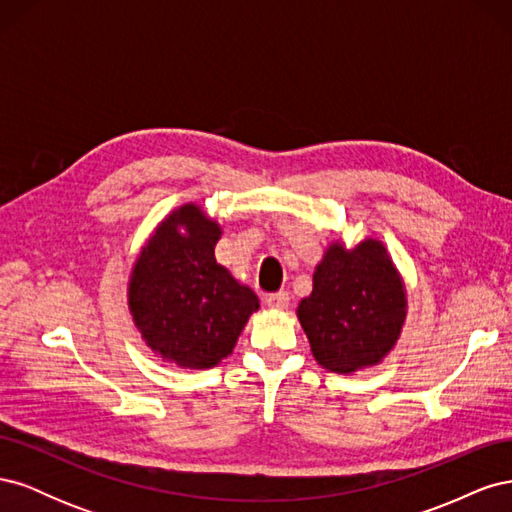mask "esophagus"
Here are the masks:
<instances>
[{
	"label": "esophagus",
	"mask_w": 512,
	"mask_h": 512,
	"mask_svg": "<svg viewBox=\"0 0 512 512\" xmlns=\"http://www.w3.org/2000/svg\"><path fill=\"white\" fill-rule=\"evenodd\" d=\"M265 303L273 309H286L290 303V297H288V292H273V294H267Z\"/></svg>",
	"instance_id": "esophagus-1"
}]
</instances>
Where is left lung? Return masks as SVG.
<instances>
[{"label":"left lung","mask_w":512,"mask_h":512,"mask_svg":"<svg viewBox=\"0 0 512 512\" xmlns=\"http://www.w3.org/2000/svg\"><path fill=\"white\" fill-rule=\"evenodd\" d=\"M406 286L386 247L365 239L333 243L314 271V290L297 316L314 359L335 374L378 365L406 320Z\"/></svg>","instance_id":"obj_1"}]
</instances>
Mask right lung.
I'll use <instances>...</instances> for the list:
<instances>
[{
    "mask_svg": "<svg viewBox=\"0 0 512 512\" xmlns=\"http://www.w3.org/2000/svg\"><path fill=\"white\" fill-rule=\"evenodd\" d=\"M222 228L198 205L168 215L138 254L128 286L136 329L162 361L215 367L260 307L256 294L215 260Z\"/></svg>",
    "mask_w": 512,
    "mask_h": 512,
    "instance_id": "add662e5",
    "label": "right lung"
}]
</instances>
